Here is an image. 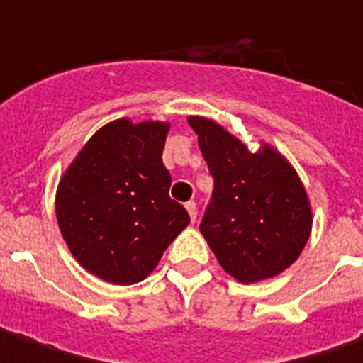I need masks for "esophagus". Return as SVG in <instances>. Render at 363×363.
Segmentation results:
<instances>
[{
  "instance_id": "1",
  "label": "esophagus",
  "mask_w": 363,
  "mask_h": 363,
  "mask_svg": "<svg viewBox=\"0 0 363 363\" xmlns=\"http://www.w3.org/2000/svg\"><path fill=\"white\" fill-rule=\"evenodd\" d=\"M186 209H187V213H189V217H191V221H196V219H197V206H196V201H187Z\"/></svg>"
}]
</instances>
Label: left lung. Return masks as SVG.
Returning <instances> with one entry per match:
<instances>
[{
    "label": "left lung",
    "instance_id": "left-lung-1",
    "mask_svg": "<svg viewBox=\"0 0 363 363\" xmlns=\"http://www.w3.org/2000/svg\"><path fill=\"white\" fill-rule=\"evenodd\" d=\"M213 177L199 231L219 264L241 282L271 279L308 241V197L291 164L272 148L251 154L213 120H187Z\"/></svg>",
    "mask_w": 363,
    "mask_h": 363
}]
</instances>
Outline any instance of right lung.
Returning a JSON list of instances; mask_svg holds the SVG:
<instances>
[{"label": "right lung", "mask_w": 363, "mask_h": 363, "mask_svg": "<svg viewBox=\"0 0 363 363\" xmlns=\"http://www.w3.org/2000/svg\"><path fill=\"white\" fill-rule=\"evenodd\" d=\"M166 134L162 122L114 120L86 142L59 184L62 237L72 257L102 281H144L189 225L186 207L169 197Z\"/></svg>", "instance_id": "add662e5"}]
</instances>
